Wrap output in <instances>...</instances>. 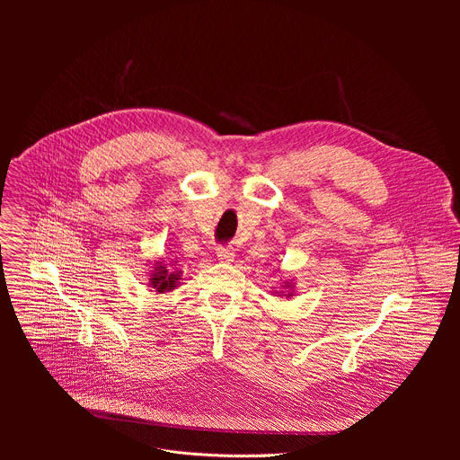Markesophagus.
<instances>
[{
  "instance_id": "1",
  "label": "esophagus",
  "mask_w": 460,
  "mask_h": 460,
  "mask_svg": "<svg viewBox=\"0 0 460 460\" xmlns=\"http://www.w3.org/2000/svg\"><path fill=\"white\" fill-rule=\"evenodd\" d=\"M217 256H218V260L229 264V261L234 260V249L231 245H222V247L217 249Z\"/></svg>"
}]
</instances>
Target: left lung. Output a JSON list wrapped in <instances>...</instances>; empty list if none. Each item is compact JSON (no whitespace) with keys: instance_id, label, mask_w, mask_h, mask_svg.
Wrapping results in <instances>:
<instances>
[{"instance_id":"8db88e82","label":"left lung","mask_w":460,"mask_h":460,"mask_svg":"<svg viewBox=\"0 0 460 460\" xmlns=\"http://www.w3.org/2000/svg\"><path fill=\"white\" fill-rule=\"evenodd\" d=\"M273 295H279V296H282V295H284L286 298H291V296L295 295V286H293V280H289V279H288V280H284V284L280 286V289H279V291L275 289V291H273Z\"/></svg>"}]
</instances>
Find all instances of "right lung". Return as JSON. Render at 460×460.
Masks as SVG:
<instances>
[{
	"mask_svg": "<svg viewBox=\"0 0 460 460\" xmlns=\"http://www.w3.org/2000/svg\"><path fill=\"white\" fill-rule=\"evenodd\" d=\"M171 266H176V261H171ZM149 268L151 270H149V275H147L149 277L147 286L153 288L156 293H169V291H172L180 286L183 271H178V270L171 271L169 266L165 264V260L158 258V260L153 261Z\"/></svg>",
	"mask_w": 460,
	"mask_h": 460,
	"instance_id": "obj_1",
	"label": "right lung"
}]
</instances>
